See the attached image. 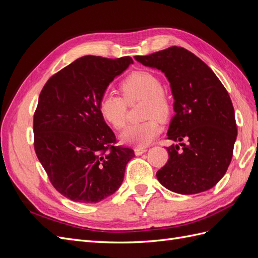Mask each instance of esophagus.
<instances>
[{
    "label": "esophagus",
    "mask_w": 258,
    "mask_h": 258,
    "mask_svg": "<svg viewBox=\"0 0 258 258\" xmlns=\"http://www.w3.org/2000/svg\"><path fill=\"white\" fill-rule=\"evenodd\" d=\"M147 151V148L146 147H136L135 148V153H136V155H142L143 153H145Z\"/></svg>",
    "instance_id": "34e87169"
}]
</instances>
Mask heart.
Masks as SVG:
<instances>
[{"instance_id":"b5f03b06","label":"heart","mask_w":258,"mask_h":258,"mask_svg":"<svg viewBox=\"0 0 258 258\" xmlns=\"http://www.w3.org/2000/svg\"><path fill=\"white\" fill-rule=\"evenodd\" d=\"M120 88L125 99L116 93H104L99 103L100 114L108 124L119 130L126 123V102L144 100V116L150 119L130 124L121 132L120 141L123 144L146 146L161 132L157 117L165 119L171 112L161 81L150 71H136L121 82Z\"/></svg>"}]
</instances>
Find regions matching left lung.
<instances>
[{"label":"left lung","mask_w":258,"mask_h":258,"mask_svg":"<svg viewBox=\"0 0 258 258\" xmlns=\"http://www.w3.org/2000/svg\"><path fill=\"white\" fill-rule=\"evenodd\" d=\"M136 60L167 77L175 113L167 136L174 142L187 140V144L167 147L169 160L156 173L158 181L182 195L212 188L229 167L237 139L227 90L204 61L183 47L172 46Z\"/></svg>","instance_id":"1"}]
</instances>
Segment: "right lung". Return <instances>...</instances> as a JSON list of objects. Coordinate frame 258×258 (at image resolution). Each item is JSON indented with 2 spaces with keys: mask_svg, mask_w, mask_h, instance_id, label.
I'll return each mask as SVG.
<instances>
[{
  "mask_svg": "<svg viewBox=\"0 0 258 258\" xmlns=\"http://www.w3.org/2000/svg\"><path fill=\"white\" fill-rule=\"evenodd\" d=\"M134 60L84 56L45 84L33 119L34 150L52 186L75 202L96 204L119 188L131 148L116 139L99 111L107 86Z\"/></svg>",
  "mask_w": 258,
  "mask_h": 258,
  "instance_id": "right-lung-1",
  "label": "right lung"
}]
</instances>
